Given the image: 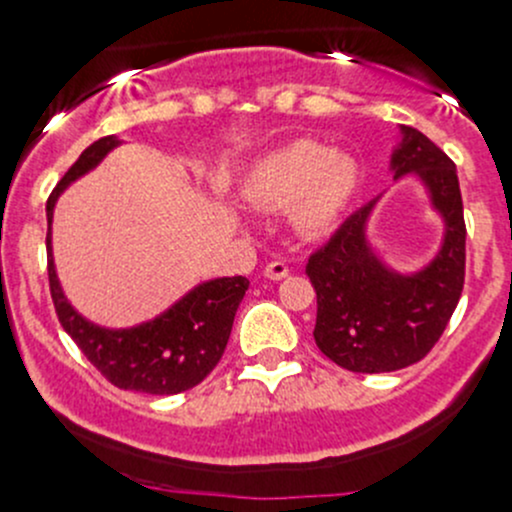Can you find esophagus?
<instances>
[{
	"label": "esophagus",
	"mask_w": 512,
	"mask_h": 512,
	"mask_svg": "<svg viewBox=\"0 0 512 512\" xmlns=\"http://www.w3.org/2000/svg\"><path fill=\"white\" fill-rule=\"evenodd\" d=\"M289 275V265L285 260H272L267 262L265 267V277H270V280H285Z\"/></svg>",
	"instance_id": "obj_1"
}]
</instances>
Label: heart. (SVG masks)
<instances>
[{"label": "heart", "instance_id": "heart-1", "mask_svg": "<svg viewBox=\"0 0 512 512\" xmlns=\"http://www.w3.org/2000/svg\"><path fill=\"white\" fill-rule=\"evenodd\" d=\"M359 188V165L314 141H292L252 168L245 193L265 208H292L299 230H329Z\"/></svg>", "mask_w": 512, "mask_h": 512}]
</instances>
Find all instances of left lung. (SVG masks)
I'll return each mask as SVG.
<instances>
[{
    "label": "left lung",
    "mask_w": 512,
    "mask_h": 512,
    "mask_svg": "<svg viewBox=\"0 0 512 512\" xmlns=\"http://www.w3.org/2000/svg\"><path fill=\"white\" fill-rule=\"evenodd\" d=\"M394 168L396 175L423 178L446 218L436 260L414 277L381 267L364 237L374 208L369 203L349 215L304 267L317 292L314 342L334 364L356 374H384L421 361L451 322L466 282V220L453 160L406 126Z\"/></svg>",
    "instance_id": "left-lung-1"
}]
</instances>
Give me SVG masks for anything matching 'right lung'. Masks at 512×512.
Wrapping results in <instances>:
<instances>
[{
	"instance_id": "obj_1",
	"label": "right lung",
	"mask_w": 512,
	"mask_h": 512,
	"mask_svg": "<svg viewBox=\"0 0 512 512\" xmlns=\"http://www.w3.org/2000/svg\"><path fill=\"white\" fill-rule=\"evenodd\" d=\"M116 138H98L79 160L66 170L46 200V218L51 213L61 190L74 178L84 175L116 146ZM46 270H49V292L56 317L86 359L101 371L106 381L118 389L143 391V394L170 396L198 386L223 359L230 339L235 312L245 297L250 282L245 277H223L205 282L180 299L173 309L153 322L136 329L94 327L71 309L56 282L54 260H51L49 235H46Z\"/></svg>"
}]
</instances>
